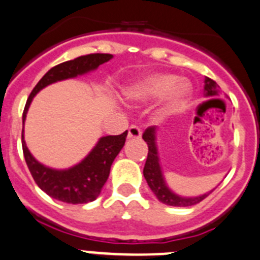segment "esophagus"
Segmentation results:
<instances>
[{"instance_id": "1", "label": "esophagus", "mask_w": 260, "mask_h": 260, "mask_svg": "<svg viewBox=\"0 0 260 260\" xmlns=\"http://www.w3.org/2000/svg\"><path fill=\"white\" fill-rule=\"evenodd\" d=\"M128 138H132V140H138L141 138V129L138 125H131L128 128Z\"/></svg>"}]
</instances>
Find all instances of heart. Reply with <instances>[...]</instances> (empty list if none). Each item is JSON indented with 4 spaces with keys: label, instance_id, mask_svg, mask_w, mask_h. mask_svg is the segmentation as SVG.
Returning <instances> with one entry per match:
<instances>
[{
    "label": "heart",
    "instance_id": "obj_1",
    "mask_svg": "<svg viewBox=\"0 0 260 260\" xmlns=\"http://www.w3.org/2000/svg\"><path fill=\"white\" fill-rule=\"evenodd\" d=\"M191 93V88L186 82L177 79L173 74H151L141 81L136 82L127 92L132 100L149 101L167 94L166 111L181 108Z\"/></svg>",
    "mask_w": 260,
    "mask_h": 260
}]
</instances>
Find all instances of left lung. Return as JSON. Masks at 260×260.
I'll use <instances>...</instances> for the list:
<instances>
[{"label": "left lung", "mask_w": 260, "mask_h": 260, "mask_svg": "<svg viewBox=\"0 0 260 260\" xmlns=\"http://www.w3.org/2000/svg\"><path fill=\"white\" fill-rule=\"evenodd\" d=\"M204 89H205L207 96H215V94L219 93V86L213 79L208 78V77L205 78V87H204ZM155 133H156V127L152 125V127H149L145 131L142 138L145 140L147 146H149L147 159L144 167V177L146 179L149 187L151 188V191L157 198V200L160 203L166 204V205H171V207H191V205H195V204L203 201L209 193L213 192V190L204 193V195L195 196V198L179 196L174 193L172 190H169L166 181H164L163 172H161V167H160L159 163L156 142H155L156 141Z\"/></svg>", "instance_id": "left-lung-1"}]
</instances>
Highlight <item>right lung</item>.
<instances>
[{
  "mask_svg": "<svg viewBox=\"0 0 260 260\" xmlns=\"http://www.w3.org/2000/svg\"><path fill=\"white\" fill-rule=\"evenodd\" d=\"M111 57L113 55L110 53H89L51 68L33 88L26 100L23 111V133H21L24 157L29 172L38 187L56 200L68 204H87L96 200L97 196L100 195L101 188L108 181L114 159L124 146L128 131L118 136L101 137L96 146L81 163L69 169L57 171L37 161L26 147L24 141V122L28 109L33 97L46 86L62 79L74 78L77 75L86 74L91 70L97 69L99 65L109 61Z\"/></svg>",
  "mask_w": 260,
  "mask_h": 260,
  "instance_id": "obj_1",
  "label": "right lung"
}]
</instances>
